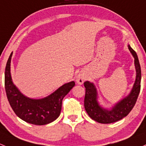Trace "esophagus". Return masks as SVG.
<instances>
[{
    "label": "esophagus",
    "instance_id": "1",
    "mask_svg": "<svg viewBox=\"0 0 146 146\" xmlns=\"http://www.w3.org/2000/svg\"><path fill=\"white\" fill-rule=\"evenodd\" d=\"M85 79H86L85 75H84L83 73H79V74L76 76V82L78 84H79V85H82V84H83L84 81H85Z\"/></svg>",
    "mask_w": 146,
    "mask_h": 146
}]
</instances>
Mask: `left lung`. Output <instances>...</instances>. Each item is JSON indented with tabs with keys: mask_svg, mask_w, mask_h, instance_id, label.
I'll use <instances>...</instances> for the list:
<instances>
[{
	"mask_svg": "<svg viewBox=\"0 0 146 146\" xmlns=\"http://www.w3.org/2000/svg\"><path fill=\"white\" fill-rule=\"evenodd\" d=\"M129 50L134 58L136 68V80L129 95L117 102L111 109H106L100 106L98 101V92L95 84L86 81L84 83L86 88L84 108L87 114L92 119L101 124H110L121 119L133 109L136 104L141 90V71L137 54L128 45Z\"/></svg>",
	"mask_w": 146,
	"mask_h": 146,
	"instance_id": "obj_1",
	"label": "left lung"
}]
</instances>
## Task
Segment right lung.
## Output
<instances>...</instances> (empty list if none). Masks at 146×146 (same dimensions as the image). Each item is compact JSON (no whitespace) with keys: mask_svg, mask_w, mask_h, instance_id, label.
<instances>
[{"mask_svg":"<svg viewBox=\"0 0 146 146\" xmlns=\"http://www.w3.org/2000/svg\"><path fill=\"white\" fill-rule=\"evenodd\" d=\"M11 52L5 67V88L7 100L15 113L21 119L35 125H45L55 121L60 115L64 97L74 86L75 82L64 84L50 96L41 99L27 97L13 84L10 73Z\"/></svg>","mask_w":146,"mask_h":146,"instance_id":"add662e5","label":"right lung"}]
</instances>
